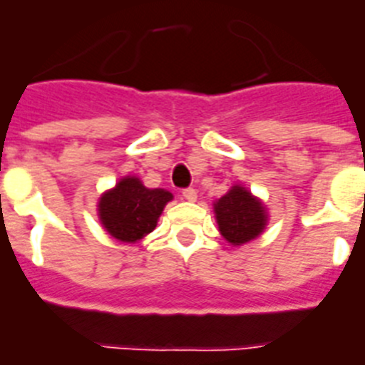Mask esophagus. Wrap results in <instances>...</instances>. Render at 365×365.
I'll use <instances>...</instances> for the list:
<instances>
[{
  "label": "esophagus",
  "instance_id": "obj_1",
  "mask_svg": "<svg viewBox=\"0 0 365 365\" xmlns=\"http://www.w3.org/2000/svg\"><path fill=\"white\" fill-rule=\"evenodd\" d=\"M182 197H185L186 202H196L197 192L194 188H186V190H182Z\"/></svg>",
  "mask_w": 365,
  "mask_h": 365
}]
</instances>
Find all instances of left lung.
<instances>
[{
	"instance_id": "8db88e82",
	"label": "left lung",
	"mask_w": 365,
	"mask_h": 365,
	"mask_svg": "<svg viewBox=\"0 0 365 365\" xmlns=\"http://www.w3.org/2000/svg\"><path fill=\"white\" fill-rule=\"evenodd\" d=\"M215 221L228 244L238 247L259 238L268 225V209L244 185L230 186V190L213 202Z\"/></svg>"
}]
</instances>
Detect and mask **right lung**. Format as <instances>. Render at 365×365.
I'll return each instance as SVG.
<instances>
[{"label": "right lung", "instance_id": "obj_1", "mask_svg": "<svg viewBox=\"0 0 365 365\" xmlns=\"http://www.w3.org/2000/svg\"><path fill=\"white\" fill-rule=\"evenodd\" d=\"M171 200L173 194L165 188H148L137 175H125L98 197V221L121 244H137L156 228Z\"/></svg>", "mask_w": 365, "mask_h": 365}]
</instances>
